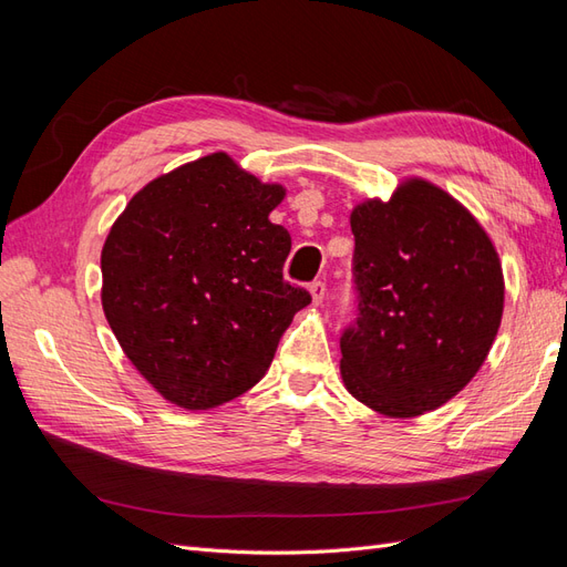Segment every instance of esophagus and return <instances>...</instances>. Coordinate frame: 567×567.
<instances>
[{
	"mask_svg": "<svg viewBox=\"0 0 567 567\" xmlns=\"http://www.w3.org/2000/svg\"><path fill=\"white\" fill-rule=\"evenodd\" d=\"M310 293H312V302L315 305H321L323 302V296H326V284L323 281H312L310 284Z\"/></svg>",
	"mask_w": 567,
	"mask_h": 567,
	"instance_id": "esophagus-1",
	"label": "esophagus"
}]
</instances>
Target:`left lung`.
Segmentation results:
<instances>
[{"mask_svg": "<svg viewBox=\"0 0 567 567\" xmlns=\"http://www.w3.org/2000/svg\"><path fill=\"white\" fill-rule=\"evenodd\" d=\"M357 319L340 336L342 383L390 419L450 402L489 354L504 274L480 221L440 186L411 177L350 215Z\"/></svg>", "mask_w": 567, "mask_h": 567, "instance_id": "8db88e82", "label": "left lung"}]
</instances>
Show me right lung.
<instances>
[{"instance_id": "obj_1", "label": "right lung", "mask_w": 567, "mask_h": 567, "mask_svg": "<svg viewBox=\"0 0 567 567\" xmlns=\"http://www.w3.org/2000/svg\"><path fill=\"white\" fill-rule=\"evenodd\" d=\"M284 196L219 151L148 182L111 227L101 305L167 402L203 411L250 390L312 302L284 281L290 234L269 221Z\"/></svg>"}]
</instances>
